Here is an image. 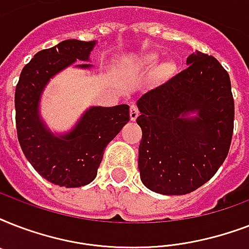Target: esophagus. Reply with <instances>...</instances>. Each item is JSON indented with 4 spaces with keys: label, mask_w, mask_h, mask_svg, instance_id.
<instances>
[{
    "label": "esophagus",
    "mask_w": 249,
    "mask_h": 249,
    "mask_svg": "<svg viewBox=\"0 0 249 249\" xmlns=\"http://www.w3.org/2000/svg\"><path fill=\"white\" fill-rule=\"evenodd\" d=\"M140 112H138V108L136 107V105H130V120L134 121L137 120V117H138Z\"/></svg>",
    "instance_id": "obj_1"
}]
</instances>
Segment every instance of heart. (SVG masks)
I'll return each mask as SVG.
<instances>
[{
	"instance_id": "1",
	"label": "heart",
	"mask_w": 249,
	"mask_h": 249,
	"mask_svg": "<svg viewBox=\"0 0 249 249\" xmlns=\"http://www.w3.org/2000/svg\"><path fill=\"white\" fill-rule=\"evenodd\" d=\"M158 62H159V55L156 53H150L142 56L137 64L141 67H154ZM174 71H176V64L173 62H164L159 67V76L161 79H168L173 75Z\"/></svg>"
}]
</instances>
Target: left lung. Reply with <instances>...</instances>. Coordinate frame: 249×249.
<instances>
[{"mask_svg":"<svg viewBox=\"0 0 249 249\" xmlns=\"http://www.w3.org/2000/svg\"><path fill=\"white\" fill-rule=\"evenodd\" d=\"M186 64L185 71L137 101L141 181L163 195H185L208 182L231 143L229 73L216 58L197 50Z\"/></svg>","mask_w":249,"mask_h":249,"instance_id":"obj_1","label":"left lung"}]
</instances>
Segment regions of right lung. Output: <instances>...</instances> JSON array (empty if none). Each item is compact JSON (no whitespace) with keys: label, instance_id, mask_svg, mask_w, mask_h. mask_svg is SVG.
Instances as JSON below:
<instances>
[{"label":"right lung","instance_id":"add662e5","mask_svg":"<svg viewBox=\"0 0 249 249\" xmlns=\"http://www.w3.org/2000/svg\"><path fill=\"white\" fill-rule=\"evenodd\" d=\"M97 41L66 40L33 56L15 89L18 140L31 165L60 187H81L97 177L107 144L129 121V106H90L66 132H53L41 115V101L50 80L71 67L91 70Z\"/></svg>","mask_w":249,"mask_h":249}]
</instances>
